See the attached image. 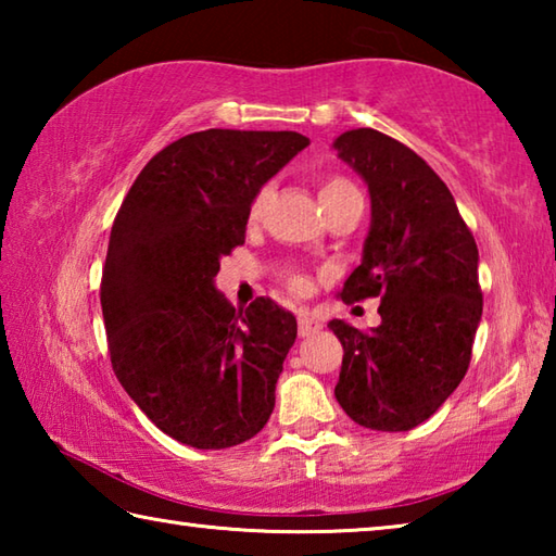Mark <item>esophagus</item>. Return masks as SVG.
Masks as SVG:
<instances>
[{
    "mask_svg": "<svg viewBox=\"0 0 556 556\" xmlns=\"http://www.w3.org/2000/svg\"><path fill=\"white\" fill-rule=\"evenodd\" d=\"M321 321H316L314 316H308V314H299V336L301 338H306V336H312V333H316V331H321Z\"/></svg>",
    "mask_w": 556,
    "mask_h": 556,
    "instance_id": "esophagus-1",
    "label": "esophagus"
}]
</instances>
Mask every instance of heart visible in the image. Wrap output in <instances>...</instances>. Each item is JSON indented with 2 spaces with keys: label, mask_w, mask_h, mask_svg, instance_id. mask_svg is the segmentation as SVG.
I'll use <instances>...</instances> for the list:
<instances>
[{
  "label": "heart",
  "mask_w": 556,
  "mask_h": 556,
  "mask_svg": "<svg viewBox=\"0 0 556 556\" xmlns=\"http://www.w3.org/2000/svg\"><path fill=\"white\" fill-rule=\"evenodd\" d=\"M345 195H357V188L343 176H331V178H326V181H321V186H318V199H321V205H328V203H333L338 199H345ZM267 201H269V188H260V191L255 193V199H252V203H250V218L252 220L260 218L262 211H265ZM287 285L294 291H304L306 279L296 275V271H289Z\"/></svg>",
  "instance_id": "obj_1"
}]
</instances>
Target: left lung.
<instances>
[{
    "label": "left lung",
    "mask_w": 556,
    "mask_h": 556,
    "mask_svg": "<svg viewBox=\"0 0 556 556\" xmlns=\"http://www.w3.org/2000/svg\"><path fill=\"white\" fill-rule=\"evenodd\" d=\"M333 149L370 193L363 260L341 299H382L378 328L328 324L343 345L336 400L365 429L409 431L468 370L483 314L478 248L446 184L409 147L361 127Z\"/></svg>",
    "instance_id": "obj_1"
}]
</instances>
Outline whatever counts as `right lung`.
Instances as JSON below:
<instances>
[{"mask_svg":"<svg viewBox=\"0 0 556 556\" xmlns=\"http://www.w3.org/2000/svg\"><path fill=\"white\" fill-rule=\"evenodd\" d=\"M306 147L299 131H193L142 168L112 223L100 287L112 370L186 446H238L275 409L296 318L267 296L232 308L215 275L244 242L255 193Z\"/></svg>","mask_w":556,"mask_h":556,"instance_id":"1","label":"right lung"}]
</instances>
